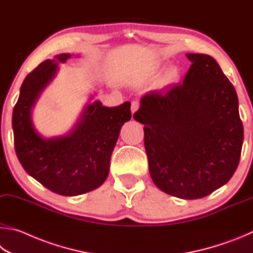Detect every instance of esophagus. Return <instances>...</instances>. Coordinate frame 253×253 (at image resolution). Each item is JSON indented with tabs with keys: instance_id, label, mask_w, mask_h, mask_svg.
I'll return each instance as SVG.
<instances>
[{
	"instance_id": "esophagus-1",
	"label": "esophagus",
	"mask_w": 253,
	"mask_h": 253,
	"mask_svg": "<svg viewBox=\"0 0 253 253\" xmlns=\"http://www.w3.org/2000/svg\"><path fill=\"white\" fill-rule=\"evenodd\" d=\"M138 109H139V102H136V101L132 102V104H131V112H132V114H133Z\"/></svg>"
}]
</instances>
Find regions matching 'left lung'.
<instances>
[{
	"label": "left lung",
	"instance_id": "8db88e82",
	"mask_svg": "<svg viewBox=\"0 0 253 253\" xmlns=\"http://www.w3.org/2000/svg\"><path fill=\"white\" fill-rule=\"evenodd\" d=\"M192 62L182 83L150 91L133 118L144 124V148L154 184L185 200L211 194L240 161L243 126L237 92L216 61Z\"/></svg>",
	"mask_w": 253,
	"mask_h": 253
}]
</instances>
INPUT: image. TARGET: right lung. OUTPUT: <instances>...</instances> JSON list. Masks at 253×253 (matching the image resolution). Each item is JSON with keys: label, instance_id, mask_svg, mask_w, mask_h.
Returning <instances> with one entry per match:
<instances>
[{"label": "right lung", "instance_id": "right-lung-1", "mask_svg": "<svg viewBox=\"0 0 253 253\" xmlns=\"http://www.w3.org/2000/svg\"><path fill=\"white\" fill-rule=\"evenodd\" d=\"M69 57L63 53L43 61L26 75L13 109L12 126L15 152L24 170L52 192L72 197L105 181L120 130L131 119V103L106 108L94 101L68 135L43 139L34 129L31 110L55 75L57 62L64 63Z\"/></svg>", "mask_w": 253, "mask_h": 253}]
</instances>
